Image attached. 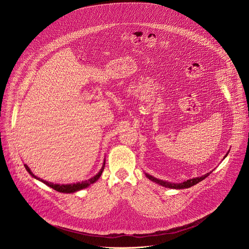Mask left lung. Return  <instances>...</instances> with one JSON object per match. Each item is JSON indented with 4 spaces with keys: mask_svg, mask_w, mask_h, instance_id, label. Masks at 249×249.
Returning <instances> with one entry per match:
<instances>
[{
    "mask_svg": "<svg viewBox=\"0 0 249 249\" xmlns=\"http://www.w3.org/2000/svg\"><path fill=\"white\" fill-rule=\"evenodd\" d=\"M229 152H230V151H229ZM229 152L226 154V156L224 157V159L227 158V156L229 155ZM212 172H213V170L210 171V172H208V173H206V174H204V175H202V176L194 177V178L188 179V180L183 181V182H181V183L167 182V181H164V180L156 178V177H154V176H152V175H150V174H148V173H145V174H146V176L148 177V178H149L150 180H152L153 182H156V183H158V184H160V185H161V186H163V187L170 188V189H184V188H189V187H191V186H193V185H196V184L199 183L200 181L204 180V179L206 178V177H208Z\"/></svg>",
    "mask_w": 249,
    "mask_h": 249,
    "instance_id": "obj_1",
    "label": "left lung"
}]
</instances>
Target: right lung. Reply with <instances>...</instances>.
Segmentation results:
<instances>
[{
    "label": "right lung",
    "instance_id": "add662e5",
    "mask_svg": "<svg viewBox=\"0 0 249 249\" xmlns=\"http://www.w3.org/2000/svg\"><path fill=\"white\" fill-rule=\"evenodd\" d=\"M104 166H105V159H104V161H103V164H102V167L100 168V170H99L94 176H92L91 178H89V179H88V180H85V181H82V182H77V183H71V184H56V183H52V182L43 180V179L40 178V177H37L36 175H34V174L32 173V171L30 170V168H29L26 164H24L25 169H26L27 172L33 177V178L41 181L42 183L46 184L47 186H49V187L53 188L54 190H56V191H58V192H61V193H74V192H77V191H80V190H83V189L89 187L90 184H92V183H94L95 181L98 180V178L101 176V173H102V171H103V169H104Z\"/></svg>",
    "mask_w": 249,
    "mask_h": 249
}]
</instances>
